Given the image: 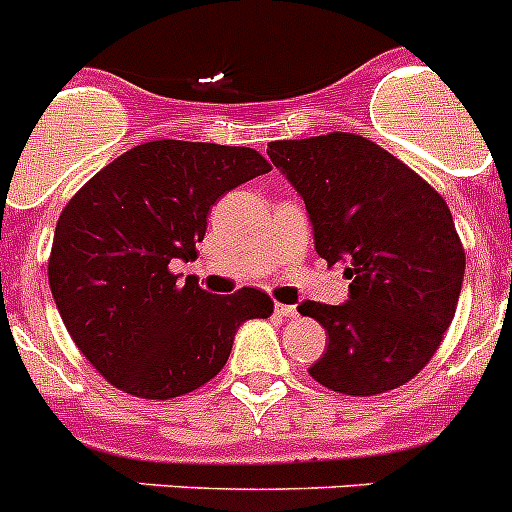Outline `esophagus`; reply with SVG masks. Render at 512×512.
I'll use <instances>...</instances> for the list:
<instances>
[{"instance_id":"esophagus-1","label":"esophagus","mask_w":512,"mask_h":512,"mask_svg":"<svg viewBox=\"0 0 512 512\" xmlns=\"http://www.w3.org/2000/svg\"><path fill=\"white\" fill-rule=\"evenodd\" d=\"M277 315L282 320H295L300 312H297V307H292V305H277Z\"/></svg>"}]
</instances>
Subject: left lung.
Instances as JSON below:
<instances>
[{
	"mask_svg": "<svg viewBox=\"0 0 512 512\" xmlns=\"http://www.w3.org/2000/svg\"><path fill=\"white\" fill-rule=\"evenodd\" d=\"M271 164L305 200L315 251L343 264L348 302H302L328 348L310 377L333 392L382 395L415 377L454 320L464 246L441 194L354 133L274 140Z\"/></svg>",
	"mask_w": 512,
	"mask_h": 512,
	"instance_id": "left-lung-1",
	"label": "left lung"
}]
</instances>
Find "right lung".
Segmentation results:
<instances>
[{
    "mask_svg": "<svg viewBox=\"0 0 512 512\" xmlns=\"http://www.w3.org/2000/svg\"><path fill=\"white\" fill-rule=\"evenodd\" d=\"M266 171L253 148L151 140L66 202L48 282L69 336L112 387L143 400L194 392L225 366L235 330L274 312L261 289L215 297L171 271L197 259L212 205Z\"/></svg>",
    "mask_w": 512,
    "mask_h": 512,
    "instance_id": "obj_1",
    "label": "right lung"
}]
</instances>
